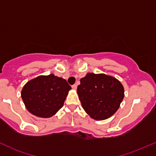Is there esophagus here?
Instances as JSON below:
<instances>
[{"instance_id":"34e87169","label":"esophagus","mask_w":156,"mask_h":156,"mask_svg":"<svg viewBox=\"0 0 156 156\" xmlns=\"http://www.w3.org/2000/svg\"><path fill=\"white\" fill-rule=\"evenodd\" d=\"M77 87H78V85H77V84H74V85H73V86H72V88H73V90H76Z\"/></svg>"}]
</instances>
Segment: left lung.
I'll return each instance as SVG.
<instances>
[{
    "instance_id": "obj_1",
    "label": "left lung",
    "mask_w": 156,
    "mask_h": 156,
    "mask_svg": "<svg viewBox=\"0 0 156 156\" xmlns=\"http://www.w3.org/2000/svg\"><path fill=\"white\" fill-rule=\"evenodd\" d=\"M80 81L77 93L92 119H107L118 110L124 97V87L119 80L105 74L87 73Z\"/></svg>"
}]
</instances>
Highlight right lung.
<instances>
[{
  "label": "right lung",
  "instance_id": "right-lung-1",
  "mask_svg": "<svg viewBox=\"0 0 156 156\" xmlns=\"http://www.w3.org/2000/svg\"><path fill=\"white\" fill-rule=\"evenodd\" d=\"M71 87L55 75H40L27 82L21 98L27 110L40 118H50L63 107Z\"/></svg>",
  "mask_w": 156,
  "mask_h": 156
}]
</instances>
